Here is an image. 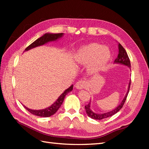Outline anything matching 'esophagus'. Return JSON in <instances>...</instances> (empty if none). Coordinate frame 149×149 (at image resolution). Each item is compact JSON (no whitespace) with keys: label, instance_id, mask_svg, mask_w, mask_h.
I'll use <instances>...</instances> for the list:
<instances>
[{"label":"esophagus","instance_id":"obj_1","mask_svg":"<svg viewBox=\"0 0 149 149\" xmlns=\"http://www.w3.org/2000/svg\"><path fill=\"white\" fill-rule=\"evenodd\" d=\"M87 86V84L86 83V82L83 80H80L77 81L76 84H75V88L78 90H81L83 89V88H86Z\"/></svg>","mask_w":149,"mask_h":149}]
</instances>
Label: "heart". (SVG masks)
<instances>
[{"label":"heart","instance_id":"heart-1","mask_svg":"<svg viewBox=\"0 0 149 149\" xmlns=\"http://www.w3.org/2000/svg\"><path fill=\"white\" fill-rule=\"evenodd\" d=\"M111 58V52L106 46L91 43L78 50L75 59L78 63L88 65V70L97 74L106 67Z\"/></svg>","mask_w":149,"mask_h":149}]
</instances>
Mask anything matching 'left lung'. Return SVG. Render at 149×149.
Masks as SVG:
<instances>
[{
	"instance_id": "left-lung-1",
	"label": "left lung",
	"mask_w": 149,
	"mask_h": 149,
	"mask_svg": "<svg viewBox=\"0 0 149 149\" xmlns=\"http://www.w3.org/2000/svg\"><path fill=\"white\" fill-rule=\"evenodd\" d=\"M114 63H116V64L123 65L126 66H127V67H129V68L131 67L130 59L129 58L127 52H126L125 50L120 43H118V54L116 59L115 60V61H114ZM130 86H131V81H129L127 91V93H126L124 98H123V99L122 100V102L120 103L119 105L116 107V108H115L112 111H111L104 113H95L91 109V102H90L89 104L85 106V109H86V113L88 115V116L90 117L91 118H93L95 120H102L104 118H107V117L115 115V114H116L117 112H118L122 108L123 104H124L125 102V100L127 99V97L128 95V93L129 91V88H130Z\"/></svg>"
}]
</instances>
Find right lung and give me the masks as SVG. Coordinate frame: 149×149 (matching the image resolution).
I'll list each match as a JSON object with an SVG mask.
<instances>
[{"label": "right lung", "instance_id": "1", "mask_svg": "<svg viewBox=\"0 0 149 149\" xmlns=\"http://www.w3.org/2000/svg\"><path fill=\"white\" fill-rule=\"evenodd\" d=\"M64 35L63 33H57V34H53V33H45V34L38 38L36 41H34L33 43L31 44L30 45L28 46L27 48L25 49V51H28L30 49H32L33 48H35V47L42 46L45 45V43H47L48 42H54V41H56ZM73 86L74 85H72V86H70L68 89L65 90L64 92H63L61 95H60L58 99L56 100V102L52 104L51 106L47 107L45 109H39V110H34V109H31L28 108L26 106H24L25 108H26L28 111L30 112L31 113L33 114V115L38 116H42V117H49L53 115L54 114L56 113L57 111L59 109L60 106H61L62 103L63 102V100L66 94H68L69 92H70L71 91L73 90Z\"/></svg>", "mask_w": 149, "mask_h": 149}]
</instances>
